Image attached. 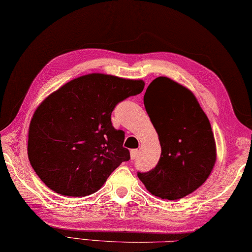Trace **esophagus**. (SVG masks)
I'll return each mask as SVG.
<instances>
[{"label":"esophagus","instance_id":"obj_1","mask_svg":"<svg viewBox=\"0 0 252 252\" xmlns=\"http://www.w3.org/2000/svg\"><path fill=\"white\" fill-rule=\"evenodd\" d=\"M137 155H138V150H137V149H132V150H130V158H131V160L136 159Z\"/></svg>","mask_w":252,"mask_h":252}]
</instances>
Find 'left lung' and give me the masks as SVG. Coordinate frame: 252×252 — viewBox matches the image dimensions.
I'll list each match as a JSON object with an SVG mask.
<instances>
[{"mask_svg": "<svg viewBox=\"0 0 252 252\" xmlns=\"http://www.w3.org/2000/svg\"><path fill=\"white\" fill-rule=\"evenodd\" d=\"M147 114L158 134L161 157L138 178L153 195L180 200L210 177L216 162L211 123L191 90L167 77H158L144 95Z\"/></svg>", "mask_w": 252, "mask_h": 252, "instance_id": "left-lung-1", "label": "left lung"}]
</instances>
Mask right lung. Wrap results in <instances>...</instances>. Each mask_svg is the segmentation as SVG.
Here are the masks:
<instances>
[{
	"label": "right lung",
	"instance_id": "right-lung-1",
	"mask_svg": "<svg viewBox=\"0 0 252 252\" xmlns=\"http://www.w3.org/2000/svg\"><path fill=\"white\" fill-rule=\"evenodd\" d=\"M142 80L89 73L52 92L32 117L28 159L52 191L64 196L95 193L123 161L125 135L111 115L117 103L142 92Z\"/></svg>",
	"mask_w": 252,
	"mask_h": 252
}]
</instances>
